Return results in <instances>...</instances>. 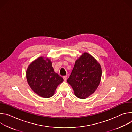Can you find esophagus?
I'll return each mask as SVG.
<instances>
[{
  "instance_id": "esophagus-1",
  "label": "esophagus",
  "mask_w": 132,
  "mask_h": 132,
  "mask_svg": "<svg viewBox=\"0 0 132 132\" xmlns=\"http://www.w3.org/2000/svg\"><path fill=\"white\" fill-rule=\"evenodd\" d=\"M63 79H64V81H66V79H67V76H63Z\"/></svg>"
}]
</instances>
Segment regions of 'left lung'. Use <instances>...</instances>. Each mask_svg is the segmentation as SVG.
Here are the masks:
<instances>
[{"label": "left lung", "mask_w": 132, "mask_h": 132, "mask_svg": "<svg viewBox=\"0 0 132 132\" xmlns=\"http://www.w3.org/2000/svg\"><path fill=\"white\" fill-rule=\"evenodd\" d=\"M101 67L98 61L88 53L77 59L67 82L77 98L86 99L95 92L101 81Z\"/></svg>", "instance_id": "left-lung-1"}]
</instances>
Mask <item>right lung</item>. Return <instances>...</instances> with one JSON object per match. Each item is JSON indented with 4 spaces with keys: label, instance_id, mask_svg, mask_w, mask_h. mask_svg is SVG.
Listing matches in <instances>:
<instances>
[{
    "label": "right lung",
    "instance_id": "1",
    "mask_svg": "<svg viewBox=\"0 0 132 132\" xmlns=\"http://www.w3.org/2000/svg\"><path fill=\"white\" fill-rule=\"evenodd\" d=\"M28 83L32 90L39 96L52 97L63 78L56 73L48 58H37L28 66L26 71Z\"/></svg>",
    "mask_w": 132,
    "mask_h": 132
}]
</instances>
